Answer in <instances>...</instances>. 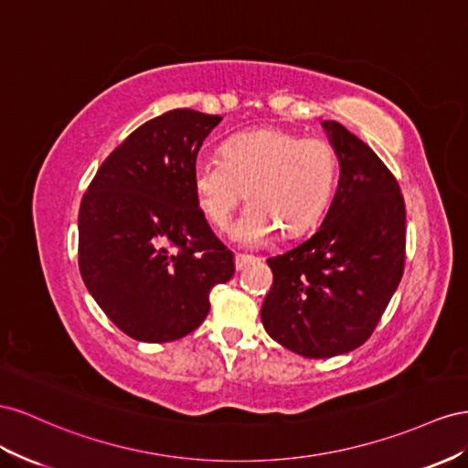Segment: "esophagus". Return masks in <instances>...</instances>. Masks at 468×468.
Instances as JSON below:
<instances>
[{
  "instance_id": "esophagus-1",
  "label": "esophagus",
  "mask_w": 468,
  "mask_h": 468,
  "mask_svg": "<svg viewBox=\"0 0 468 468\" xmlns=\"http://www.w3.org/2000/svg\"><path fill=\"white\" fill-rule=\"evenodd\" d=\"M255 261H257V257H252V255H235V269L243 271L245 266H249L250 262H255Z\"/></svg>"
}]
</instances>
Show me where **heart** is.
Instances as JSON below:
<instances>
[{
  "instance_id": "1",
  "label": "heart",
  "mask_w": 468,
  "mask_h": 468,
  "mask_svg": "<svg viewBox=\"0 0 468 468\" xmlns=\"http://www.w3.org/2000/svg\"><path fill=\"white\" fill-rule=\"evenodd\" d=\"M337 151L329 141L284 129H257L235 135L221 154L196 158L192 184L211 225L229 223L247 196L250 204L231 227V239L259 247L282 229L302 235L329 206L337 178Z\"/></svg>"
}]
</instances>
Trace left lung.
<instances>
[{
    "instance_id": "obj_1",
    "label": "left lung",
    "mask_w": 468,
    "mask_h": 468,
    "mask_svg": "<svg viewBox=\"0 0 468 468\" xmlns=\"http://www.w3.org/2000/svg\"><path fill=\"white\" fill-rule=\"evenodd\" d=\"M339 160V184L317 231L272 257L261 319L292 353L327 358L375 331L402 280L406 206L392 172L351 131L322 123Z\"/></svg>"
}]
</instances>
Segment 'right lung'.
Returning <instances> with one entry per match:
<instances>
[{
	"label": "right lung",
	"mask_w": 468,
	"mask_h": 468,
	"mask_svg": "<svg viewBox=\"0 0 468 468\" xmlns=\"http://www.w3.org/2000/svg\"><path fill=\"white\" fill-rule=\"evenodd\" d=\"M219 115L172 110L103 160L78 213V264L103 314L143 343L202 325L209 292L235 274L233 252L199 209L192 168Z\"/></svg>",
	"instance_id": "obj_1"
}]
</instances>
